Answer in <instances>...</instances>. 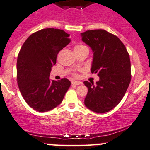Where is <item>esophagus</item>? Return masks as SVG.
Instances as JSON below:
<instances>
[{"label":"esophagus","instance_id":"obj_1","mask_svg":"<svg viewBox=\"0 0 150 150\" xmlns=\"http://www.w3.org/2000/svg\"><path fill=\"white\" fill-rule=\"evenodd\" d=\"M72 85H75V86H78V85H81L82 82H79V81H73L72 82Z\"/></svg>","mask_w":150,"mask_h":150}]
</instances>
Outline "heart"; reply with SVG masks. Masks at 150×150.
<instances>
[{"mask_svg":"<svg viewBox=\"0 0 150 150\" xmlns=\"http://www.w3.org/2000/svg\"><path fill=\"white\" fill-rule=\"evenodd\" d=\"M85 46H83V45H78V46L75 47V49H78V48H80V47H83ZM73 77H75V78H78V75L77 73H73Z\"/></svg>","mask_w":150,"mask_h":150,"instance_id":"obj_1","label":"heart"}]
</instances>
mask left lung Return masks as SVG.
I'll return each mask as SVG.
<instances>
[{"instance_id": "obj_1", "label": "left lung", "mask_w": 150, "mask_h": 150, "mask_svg": "<svg viewBox=\"0 0 150 150\" xmlns=\"http://www.w3.org/2000/svg\"><path fill=\"white\" fill-rule=\"evenodd\" d=\"M81 36L93 52L91 72L100 78L96 85L83 83L88 89L85 105L96 113H106L120 103L129 86V54L119 37L105 30H89Z\"/></svg>"}]
</instances>
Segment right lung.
I'll return each mask as SVG.
<instances>
[{"mask_svg": "<svg viewBox=\"0 0 150 150\" xmlns=\"http://www.w3.org/2000/svg\"><path fill=\"white\" fill-rule=\"evenodd\" d=\"M70 34L57 29L39 30L27 38L17 59V83L31 108L50 111L61 103L71 83L67 78L50 79L58 53L70 42Z\"/></svg>", "mask_w": 150, "mask_h": 150, "instance_id": "obj_1", "label": "right lung"}]
</instances>
